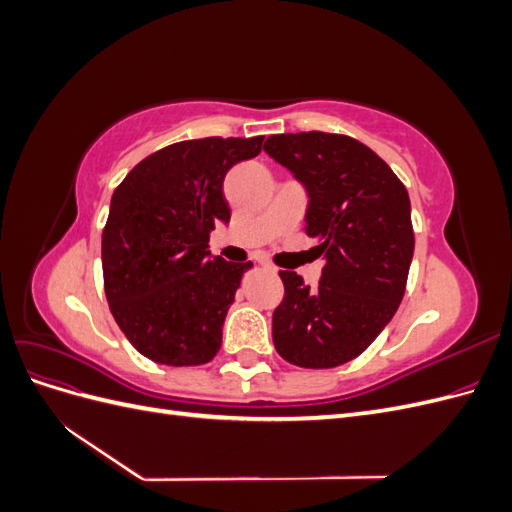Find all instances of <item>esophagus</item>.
Here are the masks:
<instances>
[{
    "label": "esophagus",
    "instance_id": "34e87169",
    "mask_svg": "<svg viewBox=\"0 0 512 512\" xmlns=\"http://www.w3.org/2000/svg\"><path fill=\"white\" fill-rule=\"evenodd\" d=\"M258 265H260L262 269H267V271H273V267H271V262H269V260H258Z\"/></svg>",
    "mask_w": 512,
    "mask_h": 512
}]
</instances>
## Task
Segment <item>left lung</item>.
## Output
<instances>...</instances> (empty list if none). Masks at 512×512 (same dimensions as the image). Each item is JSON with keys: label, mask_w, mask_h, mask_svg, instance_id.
<instances>
[{"label": "left lung", "mask_w": 512, "mask_h": 512, "mask_svg": "<svg viewBox=\"0 0 512 512\" xmlns=\"http://www.w3.org/2000/svg\"><path fill=\"white\" fill-rule=\"evenodd\" d=\"M265 151L305 188V232L324 258L316 290L280 271L286 294L273 312L275 350L307 369L344 365L404 299L414 254L408 192L389 164L350 136L275 134Z\"/></svg>", "instance_id": "obj_1"}]
</instances>
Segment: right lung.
Returning a JSON list of instances; mask_svg holds the SVG:
<instances>
[{"mask_svg":"<svg viewBox=\"0 0 512 512\" xmlns=\"http://www.w3.org/2000/svg\"><path fill=\"white\" fill-rule=\"evenodd\" d=\"M265 136L196 138L151 153L113 192L102 232L104 292L128 342L160 365H203L252 262L209 250L215 224L230 222L228 170L256 158Z\"/></svg>","mask_w":512,"mask_h":512,"instance_id":"add662e5","label":"right lung"}]
</instances>
